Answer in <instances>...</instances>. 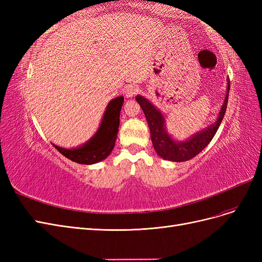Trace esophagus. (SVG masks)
Instances as JSON below:
<instances>
[{
	"label": "esophagus",
	"mask_w": 262,
	"mask_h": 262,
	"mask_svg": "<svg viewBox=\"0 0 262 262\" xmlns=\"http://www.w3.org/2000/svg\"><path fill=\"white\" fill-rule=\"evenodd\" d=\"M137 93H139V87L137 85H128L124 89V95H125V97H128V98L134 96Z\"/></svg>",
	"instance_id": "esophagus-1"
}]
</instances>
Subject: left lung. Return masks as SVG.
Here are the masks:
<instances>
[{
	"mask_svg": "<svg viewBox=\"0 0 262 262\" xmlns=\"http://www.w3.org/2000/svg\"><path fill=\"white\" fill-rule=\"evenodd\" d=\"M229 81L227 86V94L224 100V104L220 110V115L216 122L209 126L204 131L196 133L191 139L186 142H175L173 141L164 128V118L160 110H157L150 102L142 96H137L136 99L140 104L142 110L145 115L147 120L150 139H152L153 146L156 153L163 157L164 160L171 162H186L191 160L194 156L199 154L201 150L207 146L219 129V126L223 120L224 115L226 113L227 101H228V92H229Z\"/></svg>",
	"mask_w": 262,
	"mask_h": 262,
	"instance_id": "8db88e82",
	"label": "left lung"
}]
</instances>
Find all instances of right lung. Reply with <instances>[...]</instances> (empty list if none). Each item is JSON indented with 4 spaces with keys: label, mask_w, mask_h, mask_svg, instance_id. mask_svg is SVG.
I'll use <instances>...</instances> for the list:
<instances>
[{
    "label": "right lung",
    "mask_w": 262,
    "mask_h": 262,
    "mask_svg": "<svg viewBox=\"0 0 262 262\" xmlns=\"http://www.w3.org/2000/svg\"><path fill=\"white\" fill-rule=\"evenodd\" d=\"M123 100L124 98L120 96L109 102L98 131L83 146L73 149L62 148L54 144L53 146L62 155L78 164L90 165L105 160L112 153L116 144L119 122H120V110Z\"/></svg>",
    "instance_id": "right-lung-1"
}]
</instances>
